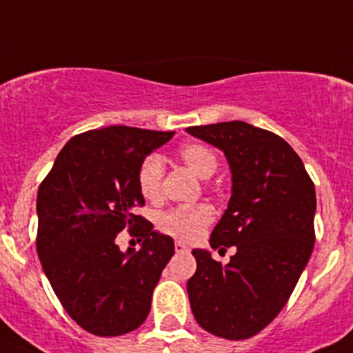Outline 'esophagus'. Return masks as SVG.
Masks as SVG:
<instances>
[{
	"instance_id": "34e87169",
	"label": "esophagus",
	"mask_w": 353,
	"mask_h": 353,
	"mask_svg": "<svg viewBox=\"0 0 353 353\" xmlns=\"http://www.w3.org/2000/svg\"><path fill=\"white\" fill-rule=\"evenodd\" d=\"M174 249H176V252H190V248L184 243H181V241H177V243L174 244Z\"/></svg>"
}]
</instances>
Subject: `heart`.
<instances>
[{
	"instance_id": "obj_1",
	"label": "heart",
	"mask_w": 353,
	"mask_h": 353,
	"mask_svg": "<svg viewBox=\"0 0 353 353\" xmlns=\"http://www.w3.org/2000/svg\"><path fill=\"white\" fill-rule=\"evenodd\" d=\"M179 159L184 165L196 174L201 179L212 176L219 167V157L208 145L201 141H190L179 148ZM162 179H163V162L157 154L148 155L141 162L138 169V190L141 196L148 201H157L162 194ZM215 219V212L206 203L198 205H183L169 210L159 216V229L174 239L184 241V243H194L198 241L210 223Z\"/></svg>"
}]
</instances>
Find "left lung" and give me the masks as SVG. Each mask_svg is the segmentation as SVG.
<instances>
[{
    "instance_id": "left-lung-1",
    "label": "left lung",
    "mask_w": 353,
    "mask_h": 353,
    "mask_svg": "<svg viewBox=\"0 0 353 353\" xmlns=\"http://www.w3.org/2000/svg\"><path fill=\"white\" fill-rule=\"evenodd\" d=\"M220 148L232 170L229 208L210 245L236 254L222 265L194 249L188 280L191 311L215 336L245 340L279 316L314 248L316 191L301 157L283 138L244 121L186 128Z\"/></svg>"
}]
</instances>
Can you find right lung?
<instances>
[{
    "label": "right lung",
    "instance_id": "obj_1",
    "mask_svg": "<svg viewBox=\"0 0 353 353\" xmlns=\"http://www.w3.org/2000/svg\"><path fill=\"white\" fill-rule=\"evenodd\" d=\"M174 131L109 126L77 134L39 186L37 254L77 325L97 336H119L143 325L174 241L137 215L145 205L138 169ZM128 228L144 241L121 253L115 237Z\"/></svg>",
    "mask_w": 353,
    "mask_h": 353
}]
</instances>
